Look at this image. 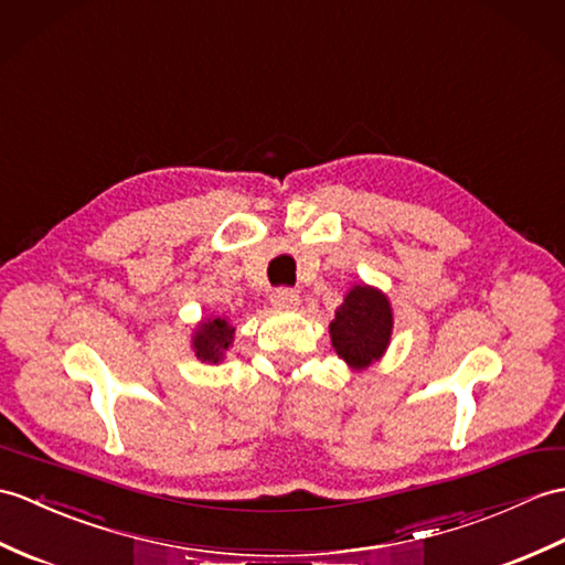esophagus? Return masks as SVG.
Masks as SVG:
<instances>
[{
	"label": "esophagus",
	"instance_id": "1",
	"mask_svg": "<svg viewBox=\"0 0 565 565\" xmlns=\"http://www.w3.org/2000/svg\"><path fill=\"white\" fill-rule=\"evenodd\" d=\"M298 294L291 291V288H277V291L271 294V306L279 308V310H291L298 306Z\"/></svg>",
	"mask_w": 565,
	"mask_h": 565
}]
</instances>
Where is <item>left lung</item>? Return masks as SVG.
<instances>
[{"instance_id":"obj_1","label":"left lung","mask_w":565,"mask_h":565,"mask_svg":"<svg viewBox=\"0 0 565 565\" xmlns=\"http://www.w3.org/2000/svg\"><path fill=\"white\" fill-rule=\"evenodd\" d=\"M395 327L390 298L371 284H353L344 303L337 308L330 322V339L353 373L371 369L385 356Z\"/></svg>"}]
</instances>
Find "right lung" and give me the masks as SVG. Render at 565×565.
<instances>
[{
  "label": "right lung",
  "instance_id": "add662e5",
  "mask_svg": "<svg viewBox=\"0 0 565 565\" xmlns=\"http://www.w3.org/2000/svg\"><path fill=\"white\" fill-rule=\"evenodd\" d=\"M233 337H235V327L231 324L228 318H223V315H209V318H202L196 322L192 332V342H190L196 361L218 365L223 359H226L228 349L233 347Z\"/></svg>",
  "mask_w": 565,
  "mask_h": 565
}]
</instances>
